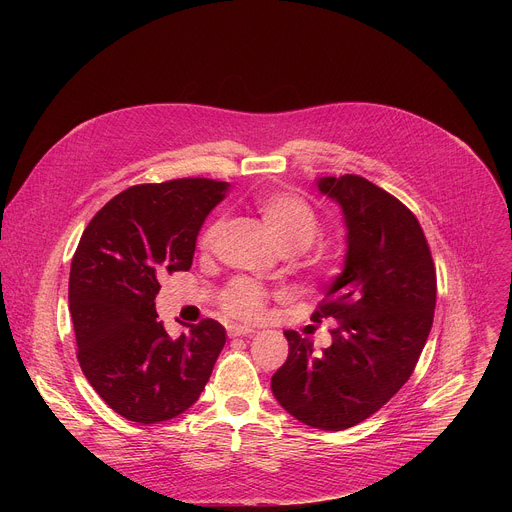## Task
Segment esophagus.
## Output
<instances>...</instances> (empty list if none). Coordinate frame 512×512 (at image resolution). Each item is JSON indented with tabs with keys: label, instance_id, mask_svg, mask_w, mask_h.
<instances>
[{
	"label": "esophagus",
	"instance_id": "1",
	"mask_svg": "<svg viewBox=\"0 0 512 512\" xmlns=\"http://www.w3.org/2000/svg\"><path fill=\"white\" fill-rule=\"evenodd\" d=\"M255 330L249 328V326H239V324H233L227 328V334L229 338H239V336H251Z\"/></svg>",
	"mask_w": 512,
	"mask_h": 512
}]
</instances>
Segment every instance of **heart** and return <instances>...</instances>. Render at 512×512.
<instances>
[{"label": "heart", "instance_id": "obj_1", "mask_svg": "<svg viewBox=\"0 0 512 512\" xmlns=\"http://www.w3.org/2000/svg\"><path fill=\"white\" fill-rule=\"evenodd\" d=\"M257 212L269 229L279 251L285 255H298L306 251L320 233V218L316 210L300 196L289 192H269L257 198ZM225 229V218L210 221L198 237V247L208 251L214 247L218 235ZM342 249L324 243L314 251L304 253L302 269L314 279H332L342 267ZM267 294L261 285L249 279H235L221 296V310L233 318L253 320L263 314Z\"/></svg>", "mask_w": 512, "mask_h": 512}]
</instances>
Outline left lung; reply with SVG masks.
Here are the masks:
<instances>
[{"instance_id":"1","label":"left lung","mask_w":512,"mask_h":512,"mask_svg":"<svg viewBox=\"0 0 512 512\" xmlns=\"http://www.w3.org/2000/svg\"><path fill=\"white\" fill-rule=\"evenodd\" d=\"M322 194L344 212V271L312 322L332 318V344L285 330L289 354L271 377L281 407L326 431L348 429L377 413L411 377L435 310V265L415 214L393 194L356 174L320 178Z\"/></svg>"}]
</instances>
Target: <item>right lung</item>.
<instances>
[{
    "label": "right lung",
    "instance_id": "right-lung-1",
    "mask_svg": "<svg viewBox=\"0 0 512 512\" xmlns=\"http://www.w3.org/2000/svg\"><path fill=\"white\" fill-rule=\"evenodd\" d=\"M227 186L208 178L131 186L91 218L72 257L68 308L79 364L129 421L150 425L184 413L227 342L210 318L170 338L154 302L164 275L190 269L198 231Z\"/></svg>",
    "mask_w": 512,
    "mask_h": 512
}]
</instances>
